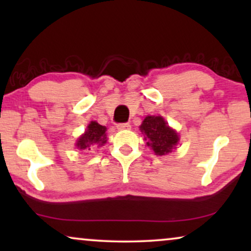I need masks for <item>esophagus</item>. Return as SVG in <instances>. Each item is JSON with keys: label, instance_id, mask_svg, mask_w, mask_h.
Masks as SVG:
<instances>
[{"label": "esophagus", "instance_id": "obj_1", "mask_svg": "<svg viewBox=\"0 0 251 251\" xmlns=\"http://www.w3.org/2000/svg\"><path fill=\"white\" fill-rule=\"evenodd\" d=\"M116 128L119 130H129L131 128V126H130V123H119V125L116 126Z\"/></svg>", "mask_w": 251, "mask_h": 251}]
</instances>
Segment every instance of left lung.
Returning <instances> with one entry per match:
<instances>
[{"mask_svg":"<svg viewBox=\"0 0 251 251\" xmlns=\"http://www.w3.org/2000/svg\"><path fill=\"white\" fill-rule=\"evenodd\" d=\"M140 130L145 133L147 146L152 147L157 155L170 153L179 140L176 131L170 129L161 116H146Z\"/></svg>","mask_w":251,"mask_h":251,"instance_id":"8db88e82","label":"left lung"}]
</instances>
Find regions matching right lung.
Listing matches in <instances>:
<instances>
[{
  "label": "right lung",
  "mask_w": 251,
  "mask_h": 251,
  "mask_svg": "<svg viewBox=\"0 0 251 251\" xmlns=\"http://www.w3.org/2000/svg\"><path fill=\"white\" fill-rule=\"evenodd\" d=\"M105 131L106 126L98 125L96 121H91L84 135L78 138L76 146L80 150H91L96 145L102 146L107 142V137H106Z\"/></svg>",
  "instance_id": "obj_1"
}]
</instances>
